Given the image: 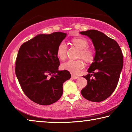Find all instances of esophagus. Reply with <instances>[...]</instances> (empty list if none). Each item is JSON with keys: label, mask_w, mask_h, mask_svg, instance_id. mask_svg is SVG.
I'll return each mask as SVG.
<instances>
[{"label": "esophagus", "mask_w": 132, "mask_h": 132, "mask_svg": "<svg viewBox=\"0 0 132 132\" xmlns=\"http://www.w3.org/2000/svg\"><path fill=\"white\" fill-rule=\"evenodd\" d=\"M71 78L73 79H77V78H79V76L74 75H71Z\"/></svg>", "instance_id": "1"}]
</instances>
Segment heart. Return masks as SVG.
Wrapping results in <instances>:
<instances>
[{"label":"heart","mask_w":132,"mask_h":132,"mask_svg":"<svg viewBox=\"0 0 132 132\" xmlns=\"http://www.w3.org/2000/svg\"><path fill=\"white\" fill-rule=\"evenodd\" d=\"M73 45L80 50L78 58L82 59L87 63H92L95 58V53L94 51L88 48V42L82 37H75L71 40ZM56 55L61 61L66 59L67 56V46L63 42H61L58 45L56 50ZM84 66L81 60L69 61L62 64V68L64 70L70 71L72 74H78Z\"/></svg>","instance_id":"b5f03b06"}]
</instances>
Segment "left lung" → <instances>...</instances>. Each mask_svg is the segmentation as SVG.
Listing matches in <instances>:
<instances>
[{
    "mask_svg": "<svg viewBox=\"0 0 132 132\" xmlns=\"http://www.w3.org/2000/svg\"><path fill=\"white\" fill-rule=\"evenodd\" d=\"M80 33L92 40L95 51L89 73L83 76L87 84L81 95L90 101L101 102L111 96L118 85L123 64L121 49L117 41L100 31L90 30Z\"/></svg>",
    "mask_w": 132,
    "mask_h": 132,
    "instance_id": "1",
    "label": "left lung"
}]
</instances>
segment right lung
Masks as SVG:
<instances>
[{"label":"right lung","mask_w":132,"mask_h":132,"mask_svg":"<svg viewBox=\"0 0 132 132\" xmlns=\"http://www.w3.org/2000/svg\"><path fill=\"white\" fill-rule=\"evenodd\" d=\"M66 37L61 32L39 34L22 44L18 52L15 75L24 94L38 104L56 102L63 94V82L70 79L69 71L58 70L57 48Z\"/></svg>","instance_id":"right-lung-1"}]
</instances>
